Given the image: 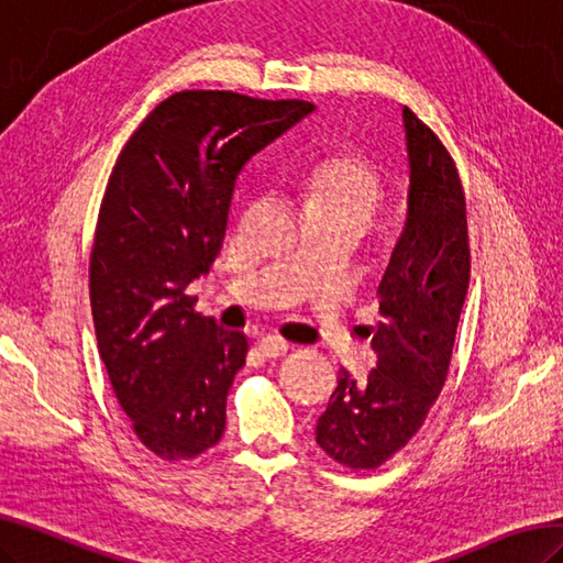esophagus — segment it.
Returning a JSON list of instances; mask_svg holds the SVG:
<instances>
[{
    "label": "esophagus",
    "mask_w": 563,
    "mask_h": 563,
    "mask_svg": "<svg viewBox=\"0 0 563 563\" xmlns=\"http://www.w3.org/2000/svg\"><path fill=\"white\" fill-rule=\"evenodd\" d=\"M257 349H260V353L265 355V358H279V355H284L286 351L291 349V344H289V341L279 339V336H265V339H260Z\"/></svg>",
    "instance_id": "esophagus-1"
}]
</instances>
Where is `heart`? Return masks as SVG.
Masks as SVG:
<instances>
[{
    "label": "heart",
    "instance_id": "1",
    "mask_svg": "<svg viewBox=\"0 0 563 563\" xmlns=\"http://www.w3.org/2000/svg\"><path fill=\"white\" fill-rule=\"evenodd\" d=\"M300 188L308 212L346 214L365 224L385 196L379 169L351 145L334 147L314 162L303 174Z\"/></svg>",
    "mask_w": 563,
    "mask_h": 563
}]
</instances>
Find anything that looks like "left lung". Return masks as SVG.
<instances>
[{"label": "left lung", "instance_id": "left-lung-1", "mask_svg": "<svg viewBox=\"0 0 563 563\" xmlns=\"http://www.w3.org/2000/svg\"><path fill=\"white\" fill-rule=\"evenodd\" d=\"M408 210L379 282L377 365L363 382L339 369L314 440L353 471L401 451L440 396L471 279L465 196L449 150L404 107Z\"/></svg>", "mask_w": 563, "mask_h": 563}]
</instances>
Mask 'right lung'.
Returning a JSON list of instances; mask_svg holds the SVG:
<instances>
[{"label":"right lung","instance_id":"1","mask_svg":"<svg viewBox=\"0 0 563 563\" xmlns=\"http://www.w3.org/2000/svg\"><path fill=\"white\" fill-rule=\"evenodd\" d=\"M314 104L181 90L123 145L90 253L100 358L139 440L188 461L224 434L227 394L249 339L196 312L188 284L222 249L236 176Z\"/></svg>","mask_w":563,"mask_h":563}]
</instances>
